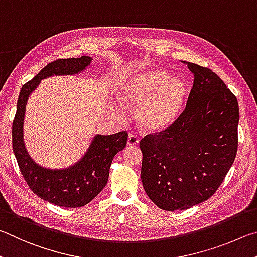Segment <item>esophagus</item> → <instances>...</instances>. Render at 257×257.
Masks as SVG:
<instances>
[{"instance_id":"34e87169","label":"esophagus","mask_w":257,"mask_h":257,"mask_svg":"<svg viewBox=\"0 0 257 257\" xmlns=\"http://www.w3.org/2000/svg\"><path fill=\"white\" fill-rule=\"evenodd\" d=\"M139 145V139L133 136V134H130L127 138V147H136Z\"/></svg>"}]
</instances>
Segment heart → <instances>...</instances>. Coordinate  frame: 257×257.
Wrapping results in <instances>:
<instances>
[{
  "label": "heart",
  "instance_id": "obj_1",
  "mask_svg": "<svg viewBox=\"0 0 257 257\" xmlns=\"http://www.w3.org/2000/svg\"><path fill=\"white\" fill-rule=\"evenodd\" d=\"M187 98L185 81L170 76L161 69L134 74L119 90V100L125 107L137 108L136 121L146 132H161L172 126L181 115ZM117 118H123L118 107Z\"/></svg>",
  "mask_w": 257,
  "mask_h": 257
}]
</instances>
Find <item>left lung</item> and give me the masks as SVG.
Returning <instances> with one entry per match:
<instances>
[{
    "label": "left lung",
    "mask_w": 257,
    "mask_h": 257,
    "mask_svg": "<svg viewBox=\"0 0 257 257\" xmlns=\"http://www.w3.org/2000/svg\"><path fill=\"white\" fill-rule=\"evenodd\" d=\"M184 63L194 75L185 109L172 126L140 142L143 188L166 211L186 210L210 199L238 148L235 94L208 67Z\"/></svg>",
    "instance_id": "8db88e82"
}]
</instances>
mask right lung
Wrapping results in <instances>:
<instances>
[{
    "label": "right lung",
    "mask_w": 257,
    "mask_h": 257,
    "mask_svg": "<svg viewBox=\"0 0 257 257\" xmlns=\"http://www.w3.org/2000/svg\"><path fill=\"white\" fill-rule=\"evenodd\" d=\"M92 58H61L44 67L39 73L22 85L17 103V112L12 124L13 154L25 181L40 199L58 206L80 208L92 201L103 187L109 176L111 161L127 142V132L111 136L97 134L88 151L78 163L64 169L44 168L30 158L24 142V120L26 105L30 93L40 81L53 75L76 74L90 65Z\"/></svg>",
    "instance_id": "right-lung-1"
}]
</instances>
